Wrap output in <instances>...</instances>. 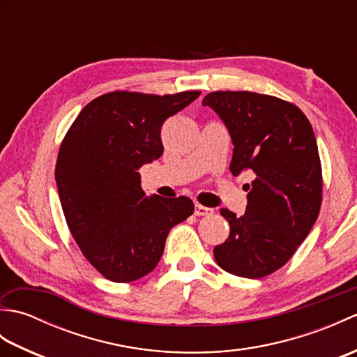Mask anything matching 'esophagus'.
<instances>
[{"label": "esophagus", "mask_w": 357, "mask_h": 357, "mask_svg": "<svg viewBox=\"0 0 357 357\" xmlns=\"http://www.w3.org/2000/svg\"><path fill=\"white\" fill-rule=\"evenodd\" d=\"M211 213H213V208H208V207L201 206V204H196V208H195L196 216H208Z\"/></svg>", "instance_id": "obj_1"}]
</instances>
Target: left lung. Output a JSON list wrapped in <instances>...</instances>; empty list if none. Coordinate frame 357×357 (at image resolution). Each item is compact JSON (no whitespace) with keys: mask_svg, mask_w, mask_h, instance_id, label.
Segmentation results:
<instances>
[{"mask_svg":"<svg viewBox=\"0 0 357 357\" xmlns=\"http://www.w3.org/2000/svg\"><path fill=\"white\" fill-rule=\"evenodd\" d=\"M222 119L233 142L230 172L253 174L242 216L221 208L229 239L216 245L218 265L259 279L282 267L319 215L322 170L313 127L301 109L253 92H213L202 100Z\"/></svg>","mask_w":357,"mask_h":357,"instance_id":"obj_1","label":"left lung"}]
</instances>
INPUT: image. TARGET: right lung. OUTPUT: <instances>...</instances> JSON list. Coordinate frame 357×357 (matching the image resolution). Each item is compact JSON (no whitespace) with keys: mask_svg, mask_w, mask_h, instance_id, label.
<instances>
[{"mask_svg":"<svg viewBox=\"0 0 357 357\" xmlns=\"http://www.w3.org/2000/svg\"><path fill=\"white\" fill-rule=\"evenodd\" d=\"M201 92H112L89 102L59 147L55 179L73 239L113 282L149 275L174 225L195 206L185 196H147L139 169L162 155L161 127Z\"/></svg>","mask_w":357,"mask_h":357,"instance_id":"1","label":"right lung"}]
</instances>
